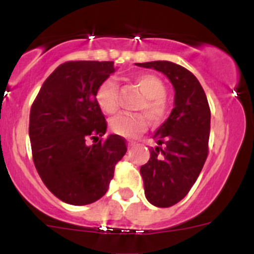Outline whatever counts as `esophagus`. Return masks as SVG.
<instances>
[{
	"mask_svg": "<svg viewBox=\"0 0 254 254\" xmlns=\"http://www.w3.org/2000/svg\"><path fill=\"white\" fill-rule=\"evenodd\" d=\"M127 146H129V148L135 147V146H136V142H135V141H127Z\"/></svg>",
	"mask_w": 254,
	"mask_h": 254,
	"instance_id": "1",
	"label": "esophagus"
}]
</instances>
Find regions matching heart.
Instances as JSON below:
<instances>
[{
	"label": "heart",
	"instance_id": "b5f03b06",
	"mask_svg": "<svg viewBox=\"0 0 254 254\" xmlns=\"http://www.w3.org/2000/svg\"><path fill=\"white\" fill-rule=\"evenodd\" d=\"M143 98L137 106L136 114H118L111 120L115 134L125 137H135L147 127L148 119L152 124H161L167 118L170 106L166 98V87L162 79L152 73H139L132 78ZM97 103L106 114H114L119 107V88L113 78H107L99 84L96 93Z\"/></svg>",
	"mask_w": 254,
	"mask_h": 254
}]
</instances>
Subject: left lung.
<instances>
[{"mask_svg":"<svg viewBox=\"0 0 254 254\" xmlns=\"http://www.w3.org/2000/svg\"><path fill=\"white\" fill-rule=\"evenodd\" d=\"M166 75L175 87V108L155 132L150 160L140 173L147 200L170 207L189 193L200 175L209 152L210 108L203 87L195 76L171 61L136 64Z\"/></svg>","mask_w":254,"mask_h":254,"instance_id":"8db88e82","label":"left lung"}]
</instances>
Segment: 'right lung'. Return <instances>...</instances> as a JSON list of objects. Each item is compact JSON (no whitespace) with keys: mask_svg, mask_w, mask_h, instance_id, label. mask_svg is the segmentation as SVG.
Instances as JSON below:
<instances>
[{"mask_svg":"<svg viewBox=\"0 0 254 254\" xmlns=\"http://www.w3.org/2000/svg\"><path fill=\"white\" fill-rule=\"evenodd\" d=\"M114 71L113 61L61 64L45 79L30 108L35 168L49 190L71 205L101 199L127 150L119 135L99 139L106 134L107 122L96 93Z\"/></svg>","mask_w":254,"mask_h":254,"instance_id":"1","label":"right lung"}]
</instances>
